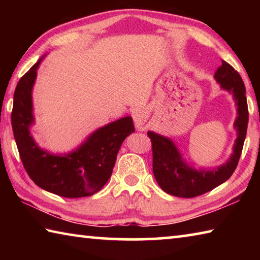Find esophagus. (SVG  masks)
<instances>
[{
  "label": "esophagus",
  "instance_id": "1",
  "mask_svg": "<svg viewBox=\"0 0 260 260\" xmlns=\"http://www.w3.org/2000/svg\"><path fill=\"white\" fill-rule=\"evenodd\" d=\"M135 127L139 131H144L147 128V120H148V112L144 109H140L134 113L133 116Z\"/></svg>",
  "mask_w": 260,
  "mask_h": 260
}]
</instances>
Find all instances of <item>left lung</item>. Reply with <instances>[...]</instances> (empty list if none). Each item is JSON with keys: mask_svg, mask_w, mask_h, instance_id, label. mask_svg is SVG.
I'll use <instances>...</instances> for the list:
<instances>
[{"mask_svg": "<svg viewBox=\"0 0 260 260\" xmlns=\"http://www.w3.org/2000/svg\"><path fill=\"white\" fill-rule=\"evenodd\" d=\"M214 79L222 89L233 94L237 107V117L234 122L237 139L233 153L226 164L217 169L196 170L183 160L182 155L172 140L153 132H148L152 144L153 175L159 187L170 195L183 199L203 195L227 181L234 173L239 162L249 121L244 83L239 72L225 60H222L221 67L215 71Z\"/></svg>", "mask_w": 260, "mask_h": 260, "instance_id": "8db88e82", "label": "left lung"}]
</instances>
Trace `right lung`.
I'll return each mask as SVG.
<instances>
[{
	"mask_svg": "<svg viewBox=\"0 0 260 260\" xmlns=\"http://www.w3.org/2000/svg\"><path fill=\"white\" fill-rule=\"evenodd\" d=\"M41 60L20 78L14 94L11 125L20 159L29 178L45 190L68 199L91 196L111 177L121 143L135 129L133 119L124 117L101 127L65 155L43 150L29 132L34 124L32 89Z\"/></svg>",
	"mask_w": 260,
	"mask_h": 260,
	"instance_id": "1",
	"label": "right lung"
}]
</instances>
